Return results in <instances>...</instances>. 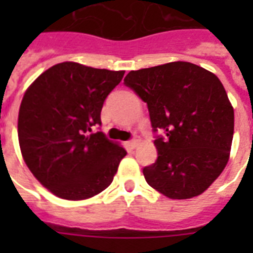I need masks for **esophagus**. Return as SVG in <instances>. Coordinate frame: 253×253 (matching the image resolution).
I'll return each instance as SVG.
<instances>
[{
  "instance_id": "34e87169",
  "label": "esophagus",
  "mask_w": 253,
  "mask_h": 253,
  "mask_svg": "<svg viewBox=\"0 0 253 253\" xmlns=\"http://www.w3.org/2000/svg\"><path fill=\"white\" fill-rule=\"evenodd\" d=\"M138 143H139V139L138 138L131 139L130 142H128V147H131V148H135V147L138 146Z\"/></svg>"
}]
</instances>
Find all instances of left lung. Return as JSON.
Masks as SVG:
<instances>
[{
	"label": "left lung",
	"mask_w": 253,
	"mask_h": 253,
	"mask_svg": "<svg viewBox=\"0 0 253 253\" xmlns=\"http://www.w3.org/2000/svg\"><path fill=\"white\" fill-rule=\"evenodd\" d=\"M147 103L158 160L144 167L150 186L172 200L200 196L228 162L234 109L214 73L188 61L131 71L125 77Z\"/></svg>",
	"instance_id": "obj_1"
}]
</instances>
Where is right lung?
<instances>
[{
	"label": "right lung",
	"instance_id": "1",
	"mask_svg": "<svg viewBox=\"0 0 253 253\" xmlns=\"http://www.w3.org/2000/svg\"><path fill=\"white\" fill-rule=\"evenodd\" d=\"M125 71L65 61L43 72L26 90L18 139L37 180L64 200H86L113 182L126 150L103 132L101 110Z\"/></svg>",
	"mask_w": 253,
	"mask_h": 253
}]
</instances>
